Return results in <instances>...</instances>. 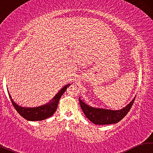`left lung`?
Returning a JSON list of instances; mask_svg holds the SVG:
<instances>
[{
  "mask_svg": "<svg viewBox=\"0 0 153 153\" xmlns=\"http://www.w3.org/2000/svg\"><path fill=\"white\" fill-rule=\"evenodd\" d=\"M136 97L129 104L120 110H110L90 107L79 98L80 107L86 117L97 125H108L118 123L127 115L133 105Z\"/></svg>",
  "mask_w": 153,
  "mask_h": 153,
  "instance_id": "obj_1",
  "label": "left lung"
}]
</instances>
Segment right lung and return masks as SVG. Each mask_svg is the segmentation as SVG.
<instances>
[{
  "mask_svg": "<svg viewBox=\"0 0 153 153\" xmlns=\"http://www.w3.org/2000/svg\"><path fill=\"white\" fill-rule=\"evenodd\" d=\"M70 85L71 84H67L66 86L62 88V89L60 90V91H59L50 102L38 107L27 108L21 107L13 101L9 91L8 93L14 108L22 117L28 121H41L51 117L55 113L56 108H57L59 100L63 93L65 92L67 87H69Z\"/></svg>",
  "mask_w": 153,
  "mask_h": 153,
  "instance_id": "1",
  "label": "right lung"
}]
</instances>
